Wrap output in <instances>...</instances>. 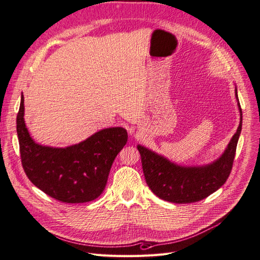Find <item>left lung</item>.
<instances>
[{
    "mask_svg": "<svg viewBox=\"0 0 260 260\" xmlns=\"http://www.w3.org/2000/svg\"><path fill=\"white\" fill-rule=\"evenodd\" d=\"M241 113V121L224 153L217 160L200 167H184L169 161L164 156L138 145L144 177L148 187L159 199L176 203H195L221 187L232 170L238 141L242 130V109L235 89Z\"/></svg>",
    "mask_w": 260,
    "mask_h": 260,
    "instance_id": "1",
    "label": "left lung"
}]
</instances>
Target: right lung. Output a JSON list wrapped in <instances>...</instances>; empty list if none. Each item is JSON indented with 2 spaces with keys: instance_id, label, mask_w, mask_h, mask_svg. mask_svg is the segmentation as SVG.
Returning <instances> with one entry per match:
<instances>
[{
  "instance_id": "add662e5",
  "label": "right lung",
  "mask_w": 260,
  "mask_h": 260,
  "mask_svg": "<svg viewBox=\"0 0 260 260\" xmlns=\"http://www.w3.org/2000/svg\"><path fill=\"white\" fill-rule=\"evenodd\" d=\"M23 96L17 114V135L22 168L28 179L62 203H86L104 191L112 165L127 143V130L103 129L79 144L64 148L39 145L23 120Z\"/></svg>"
}]
</instances>
